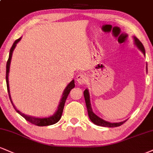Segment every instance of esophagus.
<instances>
[{
    "label": "esophagus",
    "instance_id": "1",
    "mask_svg": "<svg viewBox=\"0 0 153 153\" xmlns=\"http://www.w3.org/2000/svg\"><path fill=\"white\" fill-rule=\"evenodd\" d=\"M88 81V76L85 73H80L77 75V82L78 84L83 85Z\"/></svg>",
    "mask_w": 153,
    "mask_h": 153
}]
</instances>
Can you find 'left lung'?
Wrapping results in <instances>:
<instances>
[{
	"label": "left lung",
	"mask_w": 153,
	"mask_h": 153,
	"mask_svg": "<svg viewBox=\"0 0 153 153\" xmlns=\"http://www.w3.org/2000/svg\"><path fill=\"white\" fill-rule=\"evenodd\" d=\"M134 42H135V45L137 46L138 48L143 53V54L145 56V48L143 46V43H141L140 40L137 39L136 37L134 36ZM147 70H148V68H147ZM84 97H85V103H86V107H87L88 109V116H89L91 120L93 122L94 124L97 125V126H102V127H108V128H115V127H118L120 126L121 125H123V123H126V121H123V122H120V123H110L108 122V121L104 120L100 117H99L97 115H95V114L93 112V110H92V107H91V100H90V94H89V91H88V89L85 90L84 93Z\"/></svg>",
	"instance_id": "left-lung-1"
}]
</instances>
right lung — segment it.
<instances>
[{"label":"right lung","instance_id":"obj_1","mask_svg":"<svg viewBox=\"0 0 153 153\" xmlns=\"http://www.w3.org/2000/svg\"><path fill=\"white\" fill-rule=\"evenodd\" d=\"M21 40V37L20 38H18V39L16 40V41L13 43V44L11 48H10V50L8 60V61H7V64H6V76H5V79H6L7 89H8L9 98H10V102H11L13 106L14 109L16 110V111L18 113H19L22 117H23L27 121H28L29 123H32V124H34V125H36V126H51V125L55 124V123H58V121L60 120V117H61V116H62V111H63V108H64V105H65V102L66 99H67L68 96L70 92H71V90L73 89V88H75V81H74V80H72V81L70 82L68 85L67 87L65 88V89L64 90L63 93H62V98H61V100H60V104L58 105L57 111L55 113L54 115H52V116L46 117H33V116H30V115H25V114L22 113L21 111H19V110H18L17 108L15 107L13 103L12 100H11V97H10V89H9V83H8V73H9V71H10V61H11L12 54H13V52L15 48H16V44H17Z\"/></svg>","mask_w":153,"mask_h":153}]
</instances>
